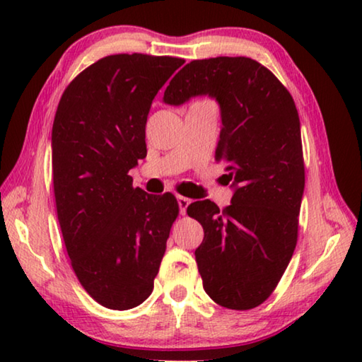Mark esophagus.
Wrapping results in <instances>:
<instances>
[{"mask_svg":"<svg viewBox=\"0 0 362 362\" xmlns=\"http://www.w3.org/2000/svg\"><path fill=\"white\" fill-rule=\"evenodd\" d=\"M189 203H192V199L185 198V196H177V204H179V211H180L182 216H185L187 207L189 206Z\"/></svg>","mask_w":362,"mask_h":362,"instance_id":"34e87169","label":"esophagus"}]
</instances>
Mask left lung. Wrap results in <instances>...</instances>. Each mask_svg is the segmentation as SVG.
<instances>
[{
    "instance_id": "obj_1",
    "label": "left lung",
    "mask_w": 362,
    "mask_h": 362,
    "mask_svg": "<svg viewBox=\"0 0 362 362\" xmlns=\"http://www.w3.org/2000/svg\"><path fill=\"white\" fill-rule=\"evenodd\" d=\"M207 95L220 107L216 159L231 182V204L188 206L203 225L194 250L203 287L230 310H250L272 296L297 244L305 188L300 119L279 79L249 57L193 60L170 79L163 102L179 107Z\"/></svg>"
}]
</instances>
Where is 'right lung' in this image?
Masks as SVG:
<instances>
[{"label":"right lung","mask_w":362,"mask_h":362,"mask_svg":"<svg viewBox=\"0 0 362 362\" xmlns=\"http://www.w3.org/2000/svg\"><path fill=\"white\" fill-rule=\"evenodd\" d=\"M185 60L116 54L88 66L59 102L52 126V183L66 252L79 283L110 310H129L153 291L174 194L132 187L146 156L151 102Z\"/></svg>","instance_id":"right-lung-1"}]
</instances>
